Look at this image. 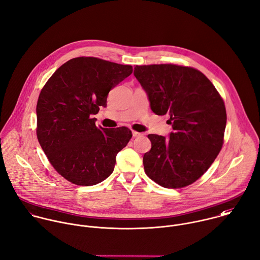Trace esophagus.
Masks as SVG:
<instances>
[{
	"instance_id": "34e87169",
	"label": "esophagus",
	"mask_w": 260,
	"mask_h": 260,
	"mask_svg": "<svg viewBox=\"0 0 260 260\" xmlns=\"http://www.w3.org/2000/svg\"><path fill=\"white\" fill-rule=\"evenodd\" d=\"M141 135V133H139V132H136V131H132V136L135 138V137H138V136H140Z\"/></svg>"
}]
</instances>
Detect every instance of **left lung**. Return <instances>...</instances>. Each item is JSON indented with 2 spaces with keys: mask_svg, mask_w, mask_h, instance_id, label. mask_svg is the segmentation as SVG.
Returning a JSON list of instances; mask_svg holds the SVG:
<instances>
[{
  "mask_svg": "<svg viewBox=\"0 0 260 260\" xmlns=\"http://www.w3.org/2000/svg\"><path fill=\"white\" fill-rule=\"evenodd\" d=\"M134 76L155 115H168L173 131L149 134L143 155L146 175L165 188H182L199 179L221 149L226 124L222 99L200 71L172 64L135 66Z\"/></svg>",
  "mask_w": 260,
  "mask_h": 260,
  "instance_id": "obj_1",
  "label": "left lung"
}]
</instances>
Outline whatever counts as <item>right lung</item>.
Returning a JSON list of instances; mask_svg holds the SVG:
<instances>
[{
	"label": "right lung",
	"mask_w": 260,
	"mask_h": 260,
	"mask_svg": "<svg viewBox=\"0 0 260 260\" xmlns=\"http://www.w3.org/2000/svg\"><path fill=\"white\" fill-rule=\"evenodd\" d=\"M93 57L74 58L48 80L37 105L39 142L55 170L69 182L91 186L114 171L117 153L132 137L126 127L95 126L112 88L132 73Z\"/></svg>",
	"instance_id": "add662e5"
}]
</instances>
